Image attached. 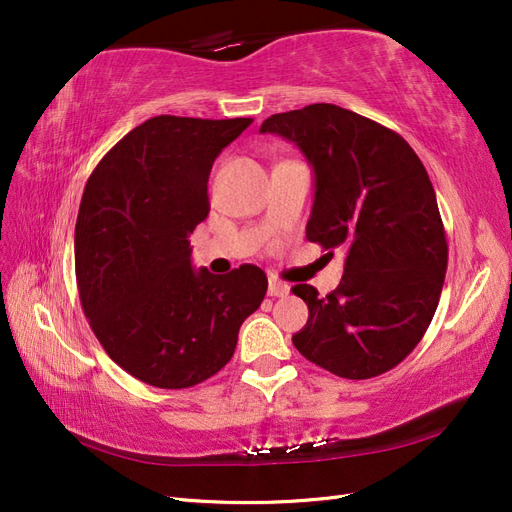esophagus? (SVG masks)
<instances>
[{
	"label": "esophagus",
	"instance_id": "esophagus-1",
	"mask_svg": "<svg viewBox=\"0 0 512 512\" xmlns=\"http://www.w3.org/2000/svg\"><path fill=\"white\" fill-rule=\"evenodd\" d=\"M290 292V286L282 280H277V277H271L269 280V294L271 297H286V294Z\"/></svg>",
	"mask_w": 512,
	"mask_h": 512
}]
</instances>
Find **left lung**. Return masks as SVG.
<instances>
[{"label": "left lung", "mask_w": 512, "mask_h": 512, "mask_svg": "<svg viewBox=\"0 0 512 512\" xmlns=\"http://www.w3.org/2000/svg\"><path fill=\"white\" fill-rule=\"evenodd\" d=\"M260 132L294 143L314 168L307 241L346 250L342 282L327 297L292 286L309 309L294 348L339 378L384 374L423 339L448 265L423 162L397 132L335 104L271 115Z\"/></svg>", "instance_id": "obj_1"}]
</instances>
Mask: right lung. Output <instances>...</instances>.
<instances>
[{
	"label": "right lung",
	"mask_w": 512,
	"mask_h": 512,
	"mask_svg": "<svg viewBox=\"0 0 512 512\" xmlns=\"http://www.w3.org/2000/svg\"><path fill=\"white\" fill-rule=\"evenodd\" d=\"M252 123L160 115L128 132L91 173L74 230L83 312L106 354L158 389H188L232 359L267 275L192 267L215 158Z\"/></svg>",
	"instance_id": "1"
}]
</instances>
